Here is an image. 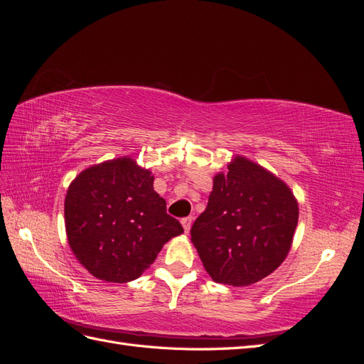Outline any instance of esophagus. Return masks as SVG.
Wrapping results in <instances>:
<instances>
[{
    "label": "esophagus",
    "mask_w": 364,
    "mask_h": 364,
    "mask_svg": "<svg viewBox=\"0 0 364 364\" xmlns=\"http://www.w3.org/2000/svg\"><path fill=\"white\" fill-rule=\"evenodd\" d=\"M182 226H183V230L186 234L190 232V229H191V225H193V217H185V218H182Z\"/></svg>",
    "instance_id": "34e87169"
}]
</instances>
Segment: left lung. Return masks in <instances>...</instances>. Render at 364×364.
Returning <instances> with one entry per match:
<instances>
[{
    "label": "left lung",
    "mask_w": 364,
    "mask_h": 364,
    "mask_svg": "<svg viewBox=\"0 0 364 364\" xmlns=\"http://www.w3.org/2000/svg\"><path fill=\"white\" fill-rule=\"evenodd\" d=\"M297 218L299 206L289 185L261 165L235 156L226 173L214 176L191 241L215 282L246 287L281 266Z\"/></svg>",
    "instance_id": "obj_1"
}]
</instances>
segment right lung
Masks as SVG:
<instances>
[{
	"label": "right lung",
	"instance_id": "right-lung-1",
	"mask_svg": "<svg viewBox=\"0 0 364 364\" xmlns=\"http://www.w3.org/2000/svg\"><path fill=\"white\" fill-rule=\"evenodd\" d=\"M153 181L150 170L124 156L92 165L71 182L65 197L68 245L97 279L139 278L162 246L183 232Z\"/></svg>",
	"mask_w": 364,
	"mask_h": 364
}]
</instances>
